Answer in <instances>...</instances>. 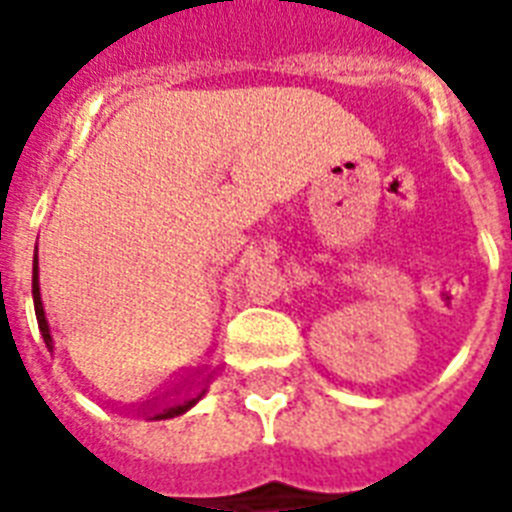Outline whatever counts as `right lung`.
Listing matches in <instances>:
<instances>
[{
	"mask_svg": "<svg viewBox=\"0 0 512 512\" xmlns=\"http://www.w3.org/2000/svg\"><path fill=\"white\" fill-rule=\"evenodd\" d=\"M34 306H36V320H39V330H42V335H44V343H47L49 349H52V338H49V327H47V320H44L42 301H39V277L36 275H34ZM177 387H179V383H177ZM177 394H182V388ZM169 396H174V394H171V391H166V394H161V396H153V399H147V402L142 404L140 410L145 412V415H150V420H169V418H174V415H182V412L190 410L192 404L198 402L200 396H203V391H195V394L187 396V399H179V402H169Z\"/></svg>",
	"mask_w": 512,
	"mask_h": 512,
	"instance_id": "right-lung-1",
	"label": "right lung"
}]
</instances>
